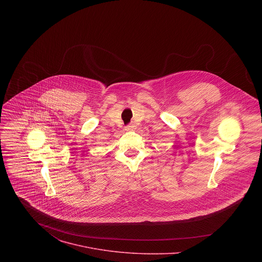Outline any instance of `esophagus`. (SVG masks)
<instances>
[{
    "label": "esophagus",
    "instance_id": "34e87169",
    "mask_svg": "<svg viewBox=\"0 0 262 262\" xmlns=\"http://www.w3.org/2000/svg\"><path fill=\"white\" fill-rule=\"evenodd\" d=\"M133 129H134V126H133V125H128V126L125 128L126 131H131V130H133Z\"/></svg>",
    "mask_w": 262,
    "mask_h": 262
}]
</instances>
